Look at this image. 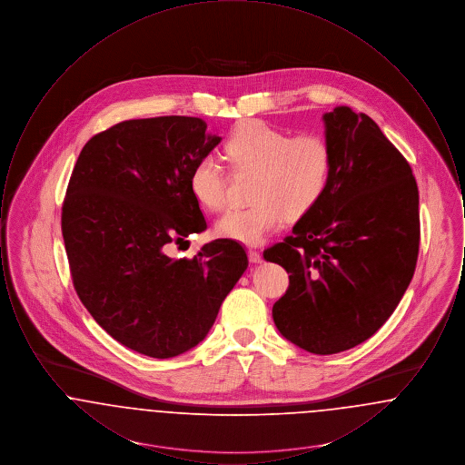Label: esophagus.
<instances>
[{"label": "esophagus", "mask_w": 465, "mask_h": 465, "mask_svg": "<svg viewBox=\"0 0 465 465\" xmlns=\"http://www.w3.org/2000/svg\"><path fill=\"white\" fill-rule=\"evenodd\" d=\"M247 256H249V262H251V263H262V254H260L258 251L249 249V251H247Z\"/></svg>", "instance_id": "obj_1"}]
</instances>
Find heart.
Masks as SVG:
<instances>
[{"mask_svg": "<svg viewBox=\"0 0 465 465\" xmlns=\"http://www.w3.org/2000/svg\"><path fill=\"white\" fill-rule=\"evenodd\" d=\"M237 171H258L249 207H233L216 223L224 239L258 245L288 223L310 213L331 177L330 144L317 134L292 135L262 120L241 124L224 143ZM190 190L205 209L220 211L228 195V173L218 155H203L190 173Z\"/></svg>", "mask_w": 465, "mask_h": 465, "instance_id": "heart-1", "label": "heart"}]
</instances>
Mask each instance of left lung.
I'll return each instance as SVG.
<instances>
[{
  "label": "left lung",
  "mask_w": 465,
  "mask_h": 465,
  "mask_svg": "<svg viewBox=\"0 0 465 465\" xmlns=\"http://www.w3.org/2000/svg\"><path fill=\"white\" fill-rule=\"evenodd\" d=\"M322 122L328 190L263 258L289 273L272 309L277 330L330 355L366 341L398 307L417 266L420 216L410 163L368 114L336 106Z\"/></svg>",
  "instance_id": "8db88e82"
}]
</instances>
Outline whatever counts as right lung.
<instances>
[{"label": "right lung", "instance_id": "right-lung-1", "mask_svg": "<svg viewBox=\"0 0 465 465\" xmlns=\"http://www.w3.org/2000/svg\"><path fill=\"white\" fill-rule=\"evenodd\" d=\"M220 141L195 116L127 120L94 135L73 169L61 218L73 284L95 322L139 354L199 345L249 265L230 239L192 260L167 254L207 228L190 173Z\"/></svg>", "mask_w": 465, "mask_h": 465}]
</instances>
